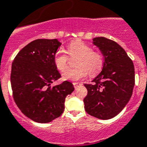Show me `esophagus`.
I'll use <instances>...</instances> for the list:
<instances>
[{
  "label": "esophagus",
  "mask_w": 147,
  "mask_h": 147,
  "mask_svg": "<svg viewBox=\"0 0 147 147\" xmlns=\"http://www.w3.org/2000/svg\"><path fill=\"white\" fill-rule=\"evenodd\" d=\"M73 85H74V88H76L79 85H80V82H73Z\"/></svg>",
  "instance_id": "obj_1"
}]
</instances>
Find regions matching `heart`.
<instances>
[{"label": "heart", "mask_w": 147, "mask_h": 147, "mask_svg": "<svg viewBox=\"0 0 147 147\" xmlns=\"http://www.w3.org/2000/svg\"><path fill=\"white\" fill-rule=\"evenodd\" d=\"M67 53L71 57H77L74 69H69L62 75L65 80L76 81L84 78L88 73L92 76H96L102 71L104 59L102 54L93 50L89 45L82 40L72 41L67 45ZM54 65L61 72L66 71L68 67V57L62 49L55 52L53 58Z\"/></svg>", "instance_id": "b5f03b06"}]
</instances>
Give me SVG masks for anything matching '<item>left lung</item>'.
<instances>
[{"label": "left lung", "mask_w": 147, "mask_h": 147, "mask_svg": "<svg viewBox=\"0 0 147 147\" xmlns=\"http://www.w3.org/2000/svg\"><path fill=\"white\" fill-rule=\"evenodd\" d=\"M104 58L102 71L84 84L88 94L84 98L88 114L100 119H110L119 114L130 100L134 86V67L123 48L106 37L93 39Z\"/></svg>", "instance_id": "8db88e82"}]
</instances>
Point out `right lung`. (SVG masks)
I'll return each mask as SVG.
<instances>
[{
    "label": "right lung",
    "mask_w": 147,
    "mask_h": 147,
    "mask_svg": "<svg viewBox=\"0 0 147 147\" xmlns=\"http://www.w3.org/2000/svg\"><path fill=\"white\" fill-rule=\"evenodd\" d=\"M61 43L57 39H37L26 45L12 64L10 82L13 99L24 115L34 122H50L62 114L71 82L52 87L61 74L53 58Z\"/></svg>",
    "instance_id": "add662e5"
}]
</instances>
